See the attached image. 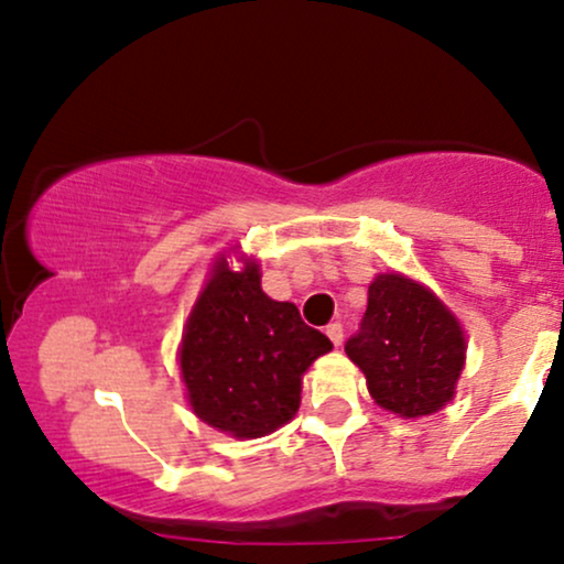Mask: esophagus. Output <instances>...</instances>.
<instances>
[{"mask_svg": "<svg viewBox=\"0 0 564 564\" xmlns=\"http://www.w3.org/2000/svg\"><path fill=\"white\" fill-rule=\"evenodd\" d=\"M325 333H327V338L333 340V346L344 344V325H340V323H330L325 327Z\"/></svg>", "mask_w": 564, "mask_h": 564, "instance_id": "esophagus-1", "label": "esophagus"}]
</instances>
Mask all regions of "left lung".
Instances as JSON below:
<instances>
[{
	"instance_id": "1",
	"label": "left lung",
	"mask_w": 564,
	"mask_h": 564,
	"mask_svg": "<svg viewBox=\"0 0 564 564\" xmlns=\"http://www.w3.org/2000/svg\"><path fill=\"white\" fill-rule=\"evenodd\" d=\"M346 354L367 377L369 395L403 419L430 416L453 401L466 365V338L451 310L422 283L380 273L369 283L359 333Z\"/></svg>"
}]
</instances>
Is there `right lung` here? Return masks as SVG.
<instances>
[{
    "mask_svg": "<svg viewBox=\"0 0 564 564\" xmlns=\"http://www.w3.org/2000/svg\"><path fill=\"white\" fill-rule=\"evenodd\" d=\"M333 348L291 302L260 289V265L218 258L199 291L180 348L192 411L239 440L265 437L294 419L302 375Z\"/></svg>",
    "mask_w": 564,
    "mask_h": 564,
    "instance_id": "1",
    "label": "right lung"
}]
</instances>
